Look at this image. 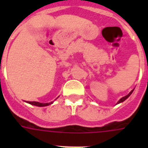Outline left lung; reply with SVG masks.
Segmentation results:
<instances>
[{
  "instance_id": "8db88e82",
  "label": "left lung",
  "mask_w": 148,
  "mask_h": 148,
  "mask_svg": "<svg viewBox=\"0 0 148 148\" xmlns=\"http://www.w3.org/2000/svg\"><path fill=\"white\" fill-rule=\"evenodd\" d=\"M133 91H134V90H131V92L129 93L128 95H126V96H124V97H122V98H121V99H120V100H119V101H118V102H117V103H121V102H123V101H125V100H126V99L127 98V97H128L129 96H130V95H131V94H132V92H133Z\"/></svg>"
}]
</instances>
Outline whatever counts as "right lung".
Segmentation results:
<instances>
[{"label": "right lung", "instance_id": "obj_1", "mask_svg": "<svg viewBox=\"0 0 148 148\" xmlns=\"http://www.w3.org/2000/svg\"><path fill=\"white\" fill-rule=\"evenodd\" d=\"M27 103H31L32 105L38 106V107H45V106H47L51 104L52 102H50V103H39V102H36V101H27Z\"/></svg>", "mask_w": 148, "mask_h": 148}]
</instances>
